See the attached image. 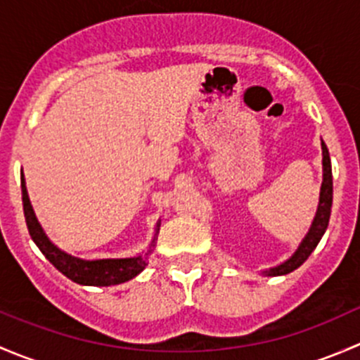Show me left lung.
I'll use <instances>...</instances> for the list:
<instances>
[{
	"label": "left lung",
	"instance_id": "8db88e82",
	"mask_svg": "<svg viewBox=\"0 0 360 360\" xmlns=\"http://www.w3.org/2000/svg\"><path fill=\"white\" fill-rule=\"evenodd\" d=\"M322 165H324V181H322L321 188V203H319L317 214H315L314 224H311L310 231L304 237V240L301 242V245L297 248L296 252L292 254L291 259H288L285 263L278 264V266L271 268V270L264 271L266 275H285L291 274L292 270L300 268L304 261L308 259L314 249L317 248V244L321 242L322 235H324L326 228L329 224V216H331V205H333V174H331V158H329L328 146L322 141Z\"/></svg>",
	"mask_w": 360,
	"mask_h": 360
}]
</instances>
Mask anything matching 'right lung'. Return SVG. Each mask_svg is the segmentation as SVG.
Instances as JSON below:
<instances>
[{
    "label": "right lung",
    "instance_id": "right-lung-1",
    "mask_svg": "<svg viewBox=\"0 0 360 360\" xmlns=\"http://www.w3.org/2000/svg\"><path fill=\"white\" fill-rule=\"evenodd\" d=\"M20 183H22L20 184V186H22V205L29 235H31L34 244L38 245L39 250H41L43 256H45L60 274L66 275L68 278H71L72 282L82 285H116L122 284V282L130 281V278H134L137 274H141V271L144 270L148 261V254H150L151 250L146 256L125 257V259L85 261L79 259V257L69 256V254L57 249L56 245L46 238V235L43 233L41 226H39L34 212H32L31 202H29L27 197V190H25L24 176Z\"/></svg>",
    "mask_w": 360,
    "mask_h": 360
}]
</instances>
